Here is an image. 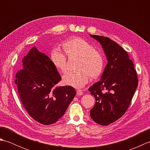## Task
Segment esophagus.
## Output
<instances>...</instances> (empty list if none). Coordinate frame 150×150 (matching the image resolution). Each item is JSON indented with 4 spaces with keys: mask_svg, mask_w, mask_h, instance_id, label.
Returning <instances> with one entry per match:
<instances>
[{
    "mask_svg": "<svg viewBox=\"0 0 150 150\" xmlns=\"http://www.w3.org/2000/svg\"><path fill=\"white\" fill-rule=\"evenodd\" d=\"M77 95H78V96H81V95H83V91L81 90H77Z\"/></svg>",
    "mask_w": 150,
    "mask_h": 150,
    "instance_id": "1",
    "label": "esophagus"
}]
</instances>
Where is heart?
<instances>
[{
  "label": "heart",
  "mask_w": 150,
  "mask_h": 150,
  "mask_svg": "<svg viewBox=\"0 0 150 150\" xmlns=\"http://www.w3.org/2000/svg\"><path fill=\"white\" fill-rule=\"evenodd\" d=\"M63 53L54 49L50 53V59L55 68L60 73L66 70L67 59L77 58L74 73H67L62 77L65 85L81 88L86 84L90 77L95 79L99 76L104 68V59L99 51L93 48L86 40L80 37H73L62 44Z\"/></svg>",
  "instance_id": "b5f03b06"
}]
</instances>
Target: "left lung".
Returning <instances> with one entry per match:
<instances>
[{"label":"left lung","instance_id":"obj_1","mask_svg":"<svg viewBox=\"0 0 150 150\" xmlns=\"http://www.w3.org/2000/svg\"><path fill=\"white\" fill-rule=\"evenodd\" d=\"M101 44L108 64L101 79L89 88L95 98L90 117L100 125L114 122L125 113L138 86L133 61L122 47L108 37L90 35Z\"/></svg>","mask_w":150,"mask_h":150}]
</instances>
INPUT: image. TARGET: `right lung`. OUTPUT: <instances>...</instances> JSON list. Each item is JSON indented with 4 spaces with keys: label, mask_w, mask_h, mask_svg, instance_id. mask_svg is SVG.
<instances>
[{
    "label": "right lung",
    "mask_w": 150,
    "mask_h": 150,
    "mask_svg": "<svg viewBox=\"0 0 150 150\" xmlns=\"http://www.w3.org/2000/svg\"><path fill=\"white\" fill-rule=\"evenodd\" d=\"M15 83L25 109L44 125L56 122L64 114L76 95L69 86H57L61 77L52 60L33 47L22 59Z\"/></svg>",
    "instance_id": "obj_1"
}]
</instances>
